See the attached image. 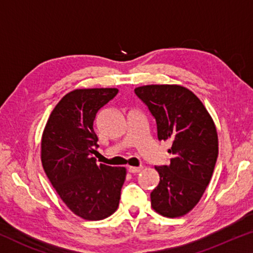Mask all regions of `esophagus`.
<instances>
[{
    "mask_svg": "<svg viewBox=\"0 0 253 253\" xmlns=\"http://www.w3.org/2000/svg\"><path fill=\"white\" fill-rule=\"evenodd\" d=\"M142 170V167H134V166H129L128 167V172L129 173H138Z\"/></svg>",
    "mask_w": 253,
    "mask_h": 253,
    "instance_id": "obj_1",
    "label": "esophagus"
}]
</instances>
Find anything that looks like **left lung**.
Instances as JSON below:
<instances>
[{
  "mask_svg": "<svg viewBox=\"0 0 253 253\" xmlns=\"http://www.w3.org/2000/svg\"><path fill=\"white\" fill-rule=\"evenodd\" d=\"M157 123L158 140L170 141L169 166H156L159 184L150 194L151 206L167 218L189 213L211 180L218 158V133L204 104L180 84L135 88Z\"/></svg>",
  "mask_w": 253,
  "mask_h": 253,
  "instance_id": "obj_1",
  "label": "left lung"
}]
</instances>
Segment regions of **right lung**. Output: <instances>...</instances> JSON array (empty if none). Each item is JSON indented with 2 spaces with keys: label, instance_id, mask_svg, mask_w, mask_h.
<instances>
[{
  "label": "right lung",
  "instance_id": "add662e5",
  "mask_svg": "<svg viewBox=\"0 0 253 253\" xmlns=\"http://www.w3.org/2000/svg\"><path fill=\"white\" fill-rule=\"evenodd\" d=\"M118 94L117 88H86L64 96L52 110L41 138V162L52 187L74 214L108 218L118 209L125 167L97 164L94 120Z\"/></svg>",
  "mask_w": 253,
  "mask_h": 253
}]
</instances>
